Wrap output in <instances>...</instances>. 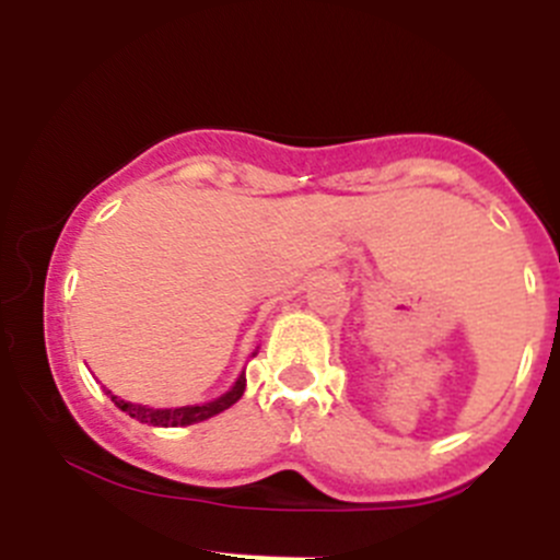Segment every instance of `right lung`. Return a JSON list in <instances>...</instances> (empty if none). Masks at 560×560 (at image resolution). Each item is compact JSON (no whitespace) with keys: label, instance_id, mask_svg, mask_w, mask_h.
Listing matches in <instances>:
<instances>
[{"label":"right lung","instance_id":"add662e5","mask_svg":"<svg viewBox=\"0 0 560 560\" xmlns=\"http://www.w3.org/2000/svg\"><path fill=\"white\" fill-rule=\"evenodd\" d=\"M243 392H245V375H240L237 384H234L226 395H221L218 400H209V404H201V406H182V409H145V406L115 398L113 392H107V395L118 409L127 411V415L135 417V420L149 422V425H160V428H176V425H192V422H201V420H209V417L221 415V411H226L229 406H234L240 398H243Z\"/></svg>","mask_w":560,"mask_h":560}]
</instances>
